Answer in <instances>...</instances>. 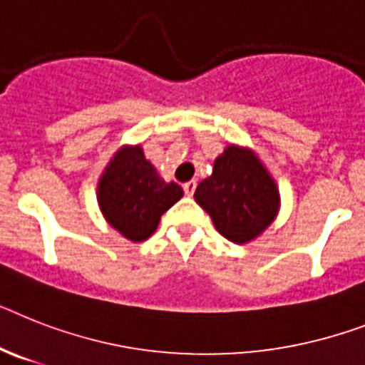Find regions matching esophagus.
<instances>
[{"instance_id": "1", "label": "esophagus", "mask_w": 365, "mask_h": 365, "mask_svg": "<svg viewBox=\"0 0 365 365\" xmlns=\"http://www.w3.org/2000/svg\"><path fill=\"white\" fill-rule=\"evenodd\" d=\"M195 186H197V182H195V180H188V182H185V185H182V188H185V194L188 195V197H192V195H194Z\"/></svg>"}]
</instances>
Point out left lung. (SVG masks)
<instances>
[{"instance_id": "obj_1", "label": "left lung", "mask_w": 365, "mask_h": 365, "mask_svg": "<svg viewBox=\"0 0 365 365\" xmlns=\"http://www.w3.org/2000/svg\"><path fill=\"white\" fill-rule=\"evenodd\" d=\"M220 235L246 244L263 233L279 209L278 186L250 149L230 145L215 160L209 179L194 194Z\"/></svg>"}]
</instances>
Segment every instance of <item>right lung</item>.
I'll list each match as a JSON object with an SVG mask.
<instances>
[{"label": "right lung", "mask_w": 365, "mask_h": 365, "mask_svg": "<svg viewBox=\"0 0 365 365\" xmlns=\"http://www.w3.org/2000/svg\"><path fill=\"white\" fill-rule=\"evenodd\" d=\"M98 205L108 224L134 242L149 239L160 216L182 197L177 182H164L140 145L123 147L98 180Z\"/></svg>", "instance_id": "right-lung-1"}]
</instances>
